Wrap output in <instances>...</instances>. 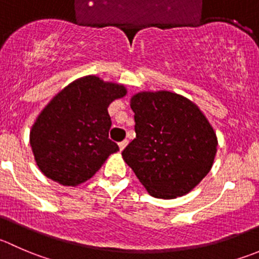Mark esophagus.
I'll list each match as a JSON object with an SVG mask.
<instances>
[{
	"mask_svg": "<svg viewBox=\"0 0 259 259\" xmlns=\"http://www.w3.org/2000/svg\"><path fill=\"white\" fill-rule=\"evenodd\" d=\"M127 145V140L125 139V140H122V142H120L119 143V148H120V150H124L125 149V147H126Z\"/></svg>",
	"mask_w": 259,
	"mask_h": 259,
	"instance_id": "esophagus-1",
	"label": "esophagus"
}]
</instances>
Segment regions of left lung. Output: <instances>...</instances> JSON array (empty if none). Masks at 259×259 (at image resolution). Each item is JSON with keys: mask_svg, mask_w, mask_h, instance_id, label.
Segmentation results:
<instances>
[{"mask_svg": "<svg viewBox=\"0 0 259 259\" xmlns=\"http://www.w3.org/2000/svg\"><path fill=\"white\" fill-rule=\"evenodd\" d=\"M135 137L122 158L157 199H176L210 172L218 138L201 110L169 91L139 92L130 100Z\"/></svg>", "mask_w": 259, "mask_h": 259, "instance_id": "left-lung-1", "label": "left lung"}]
</instances>
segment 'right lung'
<instances>
[{
	"label": "right lung",
	"instance_id": "add662e5",
	"mask_svg": "<svg viewBox=\"0 0 259 259\" xmlns=\"http://www.w3.org/2000/svg\"><path fill=\"white\" fill-rule=\"evenodd\" d=\"M126 95L122 84L96 76L76 79L42 109L30 132V145L39 169L63 186L92 177L110 154L119 150L109 139L107 107Z\"/></svg>",
	"mask_w": 259,
	"mask_h": 259
}]
</instances>
